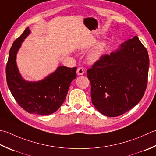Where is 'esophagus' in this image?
<instances>
[{
  "label": "esophagus",
  "mask_w": 156,
  "mask_h": 156,
  "mask_svg": "<svg viewBox=\"0 0 156 156\" xmlns=\"http://www.w3.org/2000/svg\"><path fill=\"white\" fill-rule=\"evenodd\" d=\"M76 73H77V74L80 76V75H83L84 74V69L81 68V67H79L77 69V71H76Z\"/></svg>",
  "instance_id": "esophagus-1"
}]
</instances>
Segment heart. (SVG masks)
<instances>
[{"mask_svg": "<svg viewBox=\"0 0 156 156\" xmlns=\"http://www.w3.org/2000/svg\"><path fill=\"white\" fill-rule=\"evenodd\" d=\"M105 48V42H100L97 44L92 50L90 51V53L88 55V59L90 62H95L97 60L100 59V57L103 53Z\"/></svg>", "mask_w": 156, "mask_h": 156, "instance_id": "obj_1", "label": "heart"}]
</instances>
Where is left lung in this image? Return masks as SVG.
Wrapping results in <instances>:
<instances>
[{
    "instance_id": "left-lung-1",
    "label": "left lung",
    "mask_w": 156,
    "mask_h": 156,
    "mask_svg": "<svg viewBox=\"0 0 156 156\" xmlns=\"http://www.w3.org/2000/svg\"><path fill=\"white\" fill-rule=\"evenodd\" d=\"M147 51L137 36L100 57L87 70L92 103L101 114L116 117L138 104L147 85Z\"/></svg>"
}]
</instances>
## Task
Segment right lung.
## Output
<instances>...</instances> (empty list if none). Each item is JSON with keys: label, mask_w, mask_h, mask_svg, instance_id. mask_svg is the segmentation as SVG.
Returning <instances> with one entry per match:
<instances>
[{"label": "right lung", "mask_w": 156, "mask_h": 156, "mask_svg": "<svg viewBox=\"0 0 156 156\" xmlns=\"http://www.w3.org/2000/svg\"><path fill=\"white\" fill-rule=\"evenodd\" d=\"M30 34L29 27L13 42L6 66V78L15 101L30 114L41 115L55 112L63 104L72 81L76 78V67L59 66L53 73L38 82L26 81L21 77L16 56L21 43Z\"/></svg>", "instance_id": "1"}]
</instances>
